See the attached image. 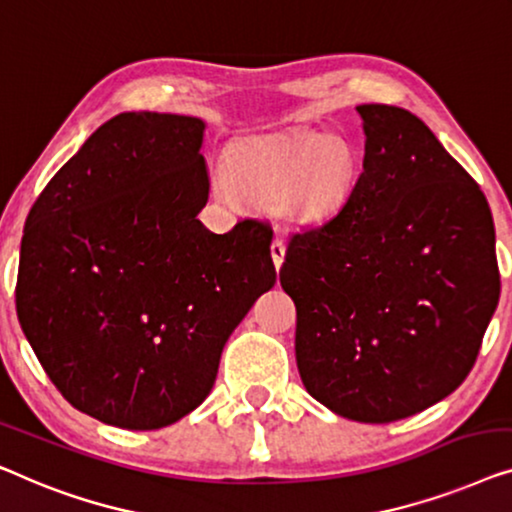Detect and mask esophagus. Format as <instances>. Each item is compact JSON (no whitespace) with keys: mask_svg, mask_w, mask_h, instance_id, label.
<instances>
[{"mask_svg":"<svg viewBox=\"0 0 512 512\" xmlns=\"http://www.w3.org/2000/svg\"><path fill=\"white\" fill-rule=\"evenodd\" d=\"M271 259H273V264H276V269H280V264H283V259H285V243L280 239L271 241Z\"/></svg>","mask_w":512,"mask_h":512,"instance_id":"34e87169","label":"esophagus"}]
</instances>
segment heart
I'll list each match as a JSON object with an SVG mask.
<instances>
[{"instance_id":"1","label":"heart","mask_w":512,"mask_h":512,"mask_svg":"<svg viewBox=\"0 0 512 512\" xmlns=\"http://www.w3.org/2000/svg\"><path fill=\"white\" fill-rule=\"evenodd\" d=\"M218 183L225 199L234 192L257 206H278L299 222L334 215L357 181V160L348 143L318 132L264 136L243 146Z\"/></svg>"}]
</instances>
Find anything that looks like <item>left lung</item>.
<instances>
[{"instance_id":"left-lung-1","label":"left lung","mask_w":512,"mask_h":512,"mask_svg":"<svg viewBox=\"0 0 512 512\" xmlns=\"http://www.w3.org/2000/svg\"><path fill=\"white\" fill-rule=\"evenodd\" d=\"M362 174L322 225L294 234L280 285L297 306L301 383L331 413L385 424L464 383L499 304L492 211L406 109L357 106Z\"/></svg>"}]
</instances>
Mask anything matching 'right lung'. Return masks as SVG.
I'll return each instance as SVG.
<instances>
[{"label": "right lung", "instance_id": "1", "mask_svg": "<svg viewBox=\"0 0 512 512\" xmlns=\"http://www.w3.org/2000/svg\"><path fill=\"white\" fill-rule=\"evenodd\" d=\"M206 122L120 113L34 201L20 243L18 320L71 406L162 429L213 390L227 338L276 283L271 229L213 234Z\"/></svg>", "mask_w": 512, "mask_h": 512}]
</instances>
